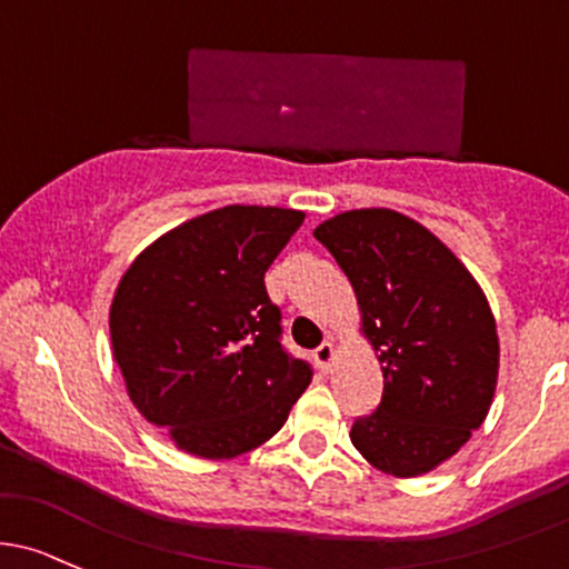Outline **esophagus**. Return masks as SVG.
I'll return each mask as SVG.
<instances>
[{
    "label": "esophagus",
    "mask_w": 569,
    "mask_h": 569,
    "mask_svg": "<svg viewBox=\"0 0 569 569\" xmlns=\"http://www.w3.org/2000/svg\"><path fill=\"white\" fill-rule=\"evenodd\" d=\"M313 360H316V365H319L321 373H330V368L335 362V346L330 343V340H325V343L313 351Z\"/></svg>",
    "instance_id": "obj_1"
}]
</instances>
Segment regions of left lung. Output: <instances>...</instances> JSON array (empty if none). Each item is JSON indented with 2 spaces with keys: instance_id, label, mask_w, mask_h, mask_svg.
Listing matches in <instances>:
<instances>
[{
  "instance_id": "obj_1",
  "label": "left lung",
  "mask_w": 569,
  "mask_h": 569,
  "mask_svg": "<svg viewBox=\"0 0 569 569\" xmlns=\"http://www.w3.org/2000/svg\"><path fill=\"white\" fill-rule=\"evenodd\" d=\"M313 237L355 286L385 373L351 445L387 475H426L471 439L493 400L499 338L486 295L439 237L395 209L340 212Z\"/></svg>"
}]
</instances>
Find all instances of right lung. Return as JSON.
<instances>
[{"label": "right lung", "instance_id": "add662e5", "mask_svg": "<svg viewBox=\"0 0 569 569\" xmlns=\"http://www.w3.org/2000/svg\"><path fill=\"white\" fill-rule=\"evenodd\" d=\"M305 212L231 204L154 239L122 274L109 327L136 409L179 450L237 458L272 439L310 385L280 346L264 272Z\"/></svg>", "mask_w": 569, "mask_h": 569}]
</instances>
